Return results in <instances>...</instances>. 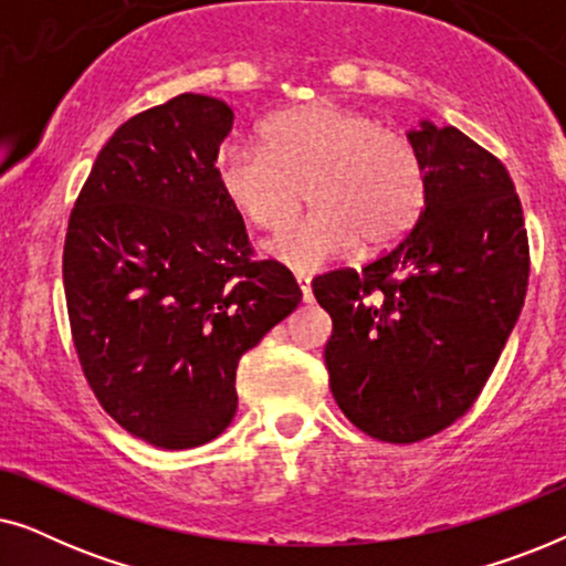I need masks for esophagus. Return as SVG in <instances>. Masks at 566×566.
<instances>
[{
    "instance_id": "obj_1",
    "label": "esophagus",
    "mask_w": 566,
    "mask_h": 566,
    "mask_svg": "<svg viewBox=\"0 0 566 566\" xmlns=\"http://www.w3.org/2000/svg\"><path fill=\"white\" fill-rule=\"evenodd\" d=\"M296 283H298V289H301V296H304V301L306 304H312V277H306V275H296Z\"/></svg>"
}]
</instances>
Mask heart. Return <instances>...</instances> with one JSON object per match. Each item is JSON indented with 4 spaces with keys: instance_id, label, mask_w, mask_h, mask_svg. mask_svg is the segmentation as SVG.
<instances>
[{
    "instance_id": "1",
    "label": "heart",
    "mask_w": 566,
    "mask_h": 566,
    "mask_svg": "<svg viewBox=\"0 0 566 566\" xmlns=\"http://www.w3.org/2000/svg\"><path fill=\"white\" fill-rule=\"evenodd\" d=\"M223 198L252 227L273 231L296 213L265 252L296 273L343 260L366 239L370 250L397 244L424 203L420 159L405 138L353 107L316 99L281 111L260 126V146L229 142L216 157Z\"/></svg>"
}]
</instances>
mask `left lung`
Here are the masks:
<instances>
[{
  "instance_id": "8db88e82",
  "label": "left lung",
  "mask_w": 566,
  "mask_h": 566,
  "mask_svg": "<svg viewBox=\"0 0 566 566\" xmlns=\"http://www.w3.org/2000/svg\"><path fill=\"white\" fill-rule=\"evenodd\" d=\"M424 175L412 231L360 273L314 277L329 389L355 428L417 443L469 412L521 316L528 234L507 169L459 128L407 130Z\"/></svg>"
}]
</instances>
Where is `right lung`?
<instances>
[{
    "mask_svg": "<svg viewBox=\"0 0 566 566\" xmlns=\"http://www.w3.org/2000/svg\"><path fill=\"white\" fill-rule=\"evenodd\" d=\"M234 111L180 95L97 154L64 244L69 324L99 405L130 436L182 451L237 412V366L301 301L291 270L252 260L216 180Z\"/></svg>",
    "mask_w": 566,
    "mask_h": 566,
    "instance_id": "1",
    "label": "right lung"
}]
</instances>
